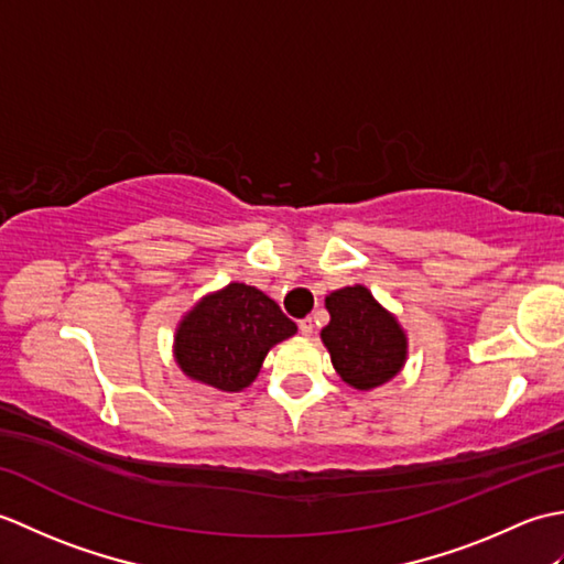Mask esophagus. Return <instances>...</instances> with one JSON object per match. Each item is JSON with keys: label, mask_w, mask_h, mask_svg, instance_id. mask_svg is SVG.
Segmentation results:
<instances>
[{"label": "esophagus", "mask_w": 564, "mask_h": 564, "mask_svg": "<svg viewBox=\"0 0 564 564\" xmlns=\"http://www.w3.org/2000/svg\"><path fill=\"white\" fill-rule=\"evenodd\" d=\"M297 329H301L303 337H313V332H315V322H313V317H305V319L297 322Z\"/></svg>", "instance_id": "obj_1"}]
</instances>
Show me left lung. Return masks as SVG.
<instances>
[{"instance_id": "1", "label": "left lung", "mask_w": 564, "mask_h": 564, "mask_svg": "<svg viewBox=\"0 0 564 564\" xmlns=\"http://www.w3.org/2000/svg\"><path fill=\"white\" fill-rule=\"evenodd\" d=\"M329 325L322 341L344 382L356 390H370L400 373L406 356V337L364 285L334 291L327 297Z\"/></svg>"}]
</instances>
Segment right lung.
<instances>
[{
	"label": "right lung",
	"instance_id": "add662e5",
	"mask_svg": "<svg viewBox=\"0 0 564 564\" xmlns=\"http://www.w3.org/2000/svg\"><path fill=\"white\" fill-rule=\"evenodd\" d=\"M295 322L254 285L230 283L191 310L176 329V364L194 380L239 392L257 378L273 344L295 334Z\"/></svg>",
	"mask_w": 564,
	"mask_h": 564
}]
</instances>
